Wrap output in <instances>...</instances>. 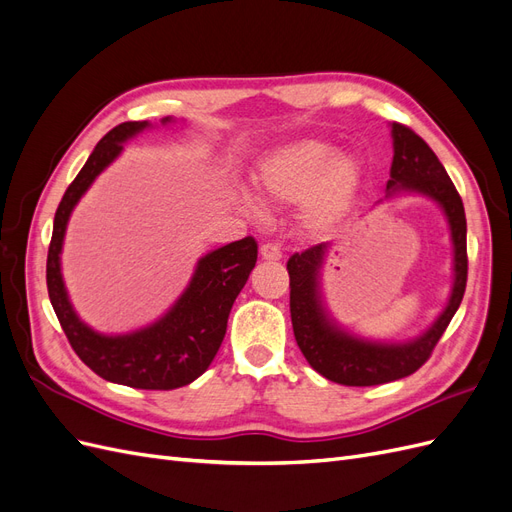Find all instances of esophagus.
Here are the masks:
<instances>
[{
	"label": "esophagus",
	"instance_id": "34e87169",
	"mask_svg": "<svg viewBox=\"0 0 512 512\" xmlns=\"http://www.w3.org/2000/svg\"><path fill=\"white\" fill-rule=\"evenodd\" d=\"M260 256L265 260H280L282 252L275 243H265V245H260Z\"/></svg>",
	"mask_w": 512,
	"mask_h": 512
}]
</instances>
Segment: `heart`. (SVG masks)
Wrapping results in <instances>:
<instances>
[{"label": "heart", "mask_w": 512, "mask_h": 512, "mask_svg": "<svg viewBox=\"0 0 512 512\" xmlns=\"http://www.w3.org/2000/svg\"><path fill=\"white\" fill-rule=\"evenodd\" d=\"M258 185L265 198L277 205L303 207L307 228L329 232L350 213L361 190V166L352 156H337L335 145L303 138L277 147L262 160ZM247 213H260L250 194L241 196Z\"/></svg>", "instance_id": "obj_1"}]
</instances>
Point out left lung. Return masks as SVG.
I'll list each match as a JSON object with an SVG mask.
<instances>
[{"label": "left lung", "instance_id": "1", "mask_svg": "<svg viewBox=\"0 0 512 512\" xmlns=\"http://www.w3.org/2000/svg\"><path fill=\"white\" fill-rule=\"evenodd\" d=\"M393 164L386 181V198L412 192L423 194L442 207L453 241V290L442 314L431 327L410 342H367L342 331L322 303L320 269L331 243H318L288 260L290 318L294 339L320 376L344 386H374L406 378L421 367L453 320L468 282L466 211L451 177L436 153L408 126L393 123Z\"/></svg>", "mask_w": 512, "mask_h": 512}]
</instances>
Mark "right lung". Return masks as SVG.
<instances>
[{"instance_id": "right-lung-1", "label": "right lung", "mask_w": 512, "mask_h": 512, "mask_svg": "<svg viewBox=\"0 0 512 512\" xmlns=\"http://www.w3.org/2000/svg\"><path fill=\"white\" fill-rule=\"evenodd\" d=\"M170 121V117L162 119L164 126ZM149 126V121L119 123L91 151L81 173L68 185L53 222L46 258V288L70 346L91 371L108 382L132 389L170 391L203 376L213 356L218 354L232 303L256 265L258 243L254 237L228 243L200 258L177 303L149 327L126 335H102L76 316L61 277L59 258L76 203L102 170L119 156L123 143Z\"/></svg>"}]
</instances>
